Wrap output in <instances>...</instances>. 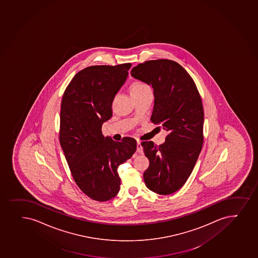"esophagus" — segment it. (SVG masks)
Here are the masks:
<instances>
[{"mask_svg":"<svg viewBox=\"0 0 258 258\" xmlns=\"http://www.w3.org/2000/svg\"><path fill=\"white\" fill-rule=\"evenodd\" d=\"M136 151H137V153H140V154L143 153L142 144H141V142H137V148H136Z\"/></svg>","mask_w":258,"mask_h":258,"instance_id":"obj_1","label":"esophagus"}]
</instances>
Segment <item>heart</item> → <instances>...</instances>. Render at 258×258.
<instances>
[{"label": "heart", "mask_w": 258, "mask_h": 258, "mask_svg": "<svg viewBox=\"0 0 258 258\" xmlns=\"http://www.w3.org/2000/svg\"><path fill=\"white\" fill-rule=\"evenodd\" d=\"M148 90H150V87L148 85L142 82H136L131 87V93H143Z\"/></svg>", "instance_id": "b5f03b06"}]
</instances>
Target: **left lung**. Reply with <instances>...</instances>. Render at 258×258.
<instances>
[{"instance_id": "left-lung-1", "label": "left lung", "mask_w": 258, "mask_h": 258, "mask_svg": "<svg viewBox=\"0 0 258 258\" xmlns=\"http://www.w3.org/2000/svg\"><path fill=\"white\" fill-rule=\"evenodd\" d=\"M136 80L153 87L151 120L168 132L162 145L142 143L150 165L143 174L146 185L157 194L182 188L194 169L203 143V103L197 86L182 66L171 60H154L131 70Z\"/></svg>"}]
</instances>
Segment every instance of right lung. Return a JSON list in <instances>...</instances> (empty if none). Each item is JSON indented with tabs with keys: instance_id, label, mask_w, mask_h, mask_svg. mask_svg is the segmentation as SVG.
I'll use <instances>...</instances> for the list:
<instances>
[{
	"instance_id": "right-lung-1",
	"label": "right lung",
	"mask_w": 258,
	"mask_h": 258,
	"mask_svg": "<svg viewBox=\"0 0 258 258\" xmlns=\"http://www.w3.org/2000/svg\"><path fill=\"white\" fill-rule=\"evenodd\" d=\"M131 68V63L86 68L74 76L61 99V149L76 184L98 202L118 194L121 179L117 168L136 151L134 138L115 142L102 134V125L112 116L114 97Z\"/></svg>"
}]
</instances>
